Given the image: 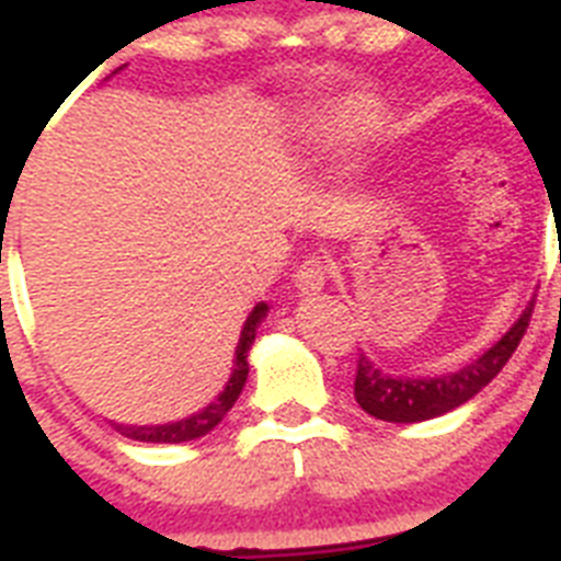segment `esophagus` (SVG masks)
I'll use <instances>...</instances> for the list:
<instances>
[{
	"label": "esophagus",
	"instance_id": "obj_1",
	"mask_svg": "<svg viewBox=\"0 0 561 561\" xmlns=\"http://www.w3.org/2000/svg\"><path fill=\"white\" fill-rule=\"evenodd\" d=\"M324 282H328V267L321 265L319 260H308L294 274V285L299 294H319Z\"/></svg>",
	"mask_w": 561,
	"mask_h": 561
}]
</instances>
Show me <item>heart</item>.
Returning <instances> with one entry per match:
<instances>
[{
  "label": "heart",
  "mask_w": 561,
  "mask_h": 561,
  "mask_svg": "<svg viewBox=\"0 0 561 561\" xmlns=\"http://www.w3.org/2000/svg\"><path fill=\"white\" fill-rule=\"evenodd\" d=\"M375 126V112L373 106L364 99H341L333 101L330 106H324L321 112H316L308 124V135L313 140L316 149H344V146L362 140L364 135H369V129Z\"/></svg>",
  "instance_id": "obj_1"
}]
</instances>
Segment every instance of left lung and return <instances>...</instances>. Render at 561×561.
<instances>
[{"mask_svg": "<svg viewBox=\"0 0 561 561\" xmlns=\"http://www.w3.org/2000/svg\"><path fill=\"white\" fill-rule=\"evenodd\" d=\"M534 301L525 305L519 319L505 330L500 341H494L485 353L471 358L466 367L443 375H389L362 353L355 369V401L367 415L387 423H417L440 417L451 409L462 407L480 392L485 383L496 378V373L508 364L514 350L519 347L528 330Z\"/></svg>", "mask_w": 561, "mask_h": 561, "instance_id": "left-lung-1", "label": "left lung"}]
</instances>
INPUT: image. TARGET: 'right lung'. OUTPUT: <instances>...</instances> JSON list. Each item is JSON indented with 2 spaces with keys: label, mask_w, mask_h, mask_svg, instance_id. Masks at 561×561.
Returning <instances> with one entry per match:
<instances>
[{
  "label": "right lung",
  "mask_w": 561,
  "mask_h": 561,
  "mask_svg": "<svg viewBox=\"0 0 561 561\" xmlns=\"http://www.w3.org/2000/svg\"><path fill=\"white\" fill-rule=\"evenodd\" d=\"M121 70V67H118ZM115 70V72H118ZM267 316V305L265 301H256V308L248 313L245 324H242L240 341H237V350H233V367H231V378L222 387V392L214 398L208 407L197 409L188 417H180V421H169V423H152V426H133V423H115L110 421V426L115 432H121L129 440H140V443H186V440H197V437L208 435L222 417L231 412V407L240 398L242 387L248 381V353L253 347V339H256V328L262 324V319Z\"/></svg>",
  "instance_id": "1"
}]
</instances>
